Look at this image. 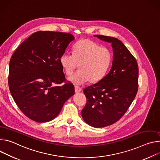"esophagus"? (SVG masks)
I'll use <instances>...</instances> for the list:
<instances>
[{"mask_svg": "<svg viewBox=\"0 0 160 160\" xmlns=\"http://www.w3.org/2000/svg\"><path fill=\"white\" fill-rule=\"evenodd\" d=\"M81 90H82V89L79 86H75V92L76 93H79V92H81Z\"/></svg>", "mask_w": 160, "mask_h": 160, "instance_id": "esophagus-1", "label": "esophagus"}]
</instances>
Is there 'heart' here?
Wrapping results in <instances>:
<instances>
[{
    "label": "heart",
    "instance_id": "b5f03b06",
    "mask_svg": "<svg viewBox=\"0 0 160 160\" xmlns=\"http://www.w3.org/2000/svg\"><path fill=\"white\" fill-rule=\"evenodd\" d=\"M112 60V54L107 48L90 39L77 42L72 54L64 52L60 58V65L67 76H70L79 65L80 70L71 76V82L82 84L90 81L97 82L107 74Z\"/></svg>",
    "mask_w": 160,
    "mask_h": 160
}]
</instances>
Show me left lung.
I'll return each instance as SVG.
<instances>
[{
    "label": "left lung",
    "mask_w": 160,
    "mask_h": 160,
    "mask_svg": "<svg viewBox=\"0 0 160 160\" xmlns=\"http://www.w3.org/2000/svg\"><path fill=\"white\" fill-rule=\"evenodd\" d=\"M111 43L113 60L109 72L84 89L87 102L81 111L84 121L95 128L112 125L125 114L138 91V68L132 53L116 38L95 35Z\"/></svg>",
    "instance_id": "8db88e82"
}]
</instances>
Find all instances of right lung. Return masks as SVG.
Instances as JSON below:
<instances>
[{"label": "right lung", "mask_w": 160, "mask_h": 160, "mask_svg": "<svg viewBox=\"0 0 160 160\" xmlns=\"http://www.w3.org/2000/svg\"><path fill=\"white\" fill-rule=\"evenodd\" d=\"M74 40L71 33L39 31L18 48L10 60L8 83L22 112L38 122L52 120L74 95V86L66 79L60 58Z\"/></svg>", "instance_id": "obj_1"}]
</instances>
